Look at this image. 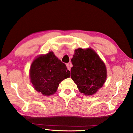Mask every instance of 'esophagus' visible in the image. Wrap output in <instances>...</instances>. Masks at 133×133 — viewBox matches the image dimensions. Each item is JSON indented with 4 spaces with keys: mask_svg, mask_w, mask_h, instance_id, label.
Segmentation results:
<instances>
[{
    "mask_svg": "<svg viewBox=\"0 0 133 133\" xmlns=\"http://www.w3.org/2000/svg\"><path fill=\"white\" fill-rule=\"evenodd\" d=\"M71 63H68L66 64V66H67V68H68V70H70L71 69Z\"/></svg>",
    "mask_w": 133,
    "mask_h": 133,
    "instance_id": "obj_1",
    "label": "esophagus"
}]
</instances>
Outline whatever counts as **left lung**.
<instances>
[{
    "label": "left lung",
    "mask_w": 133,
    "mask_h": 133,
    "mask_svg": "<svg viewBox=\"0 0 133 133\" xmlns=\"http://www.w3.org/2000/svg\"><path fill=\"white\" fill-rule=\"evenodd\" d=\"M71 77L80 92L92 95L102 87L107 79L105 63L91 48H78L71 59Z\"/></svg>",
    "instance_id": "obj_1"
}]
</instances>
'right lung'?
Masks as SVG:
<instances>
[{"label": "right lung", "instance_id": "obj_1", "mask_svg": "<svg viewBox=\"0 0 133 133\" xmlns=\"http://www.w3.org/2000/svg\"><path fill=\"white\" fill-rule=\"evenodd\" d=\"M30 75L35 90L45 96H50L55 93L61 81L70 77V71L53 52H50L34 60Z\"/></svg>", "mask_w": 133, "mask_h": 133}]
</instances>
